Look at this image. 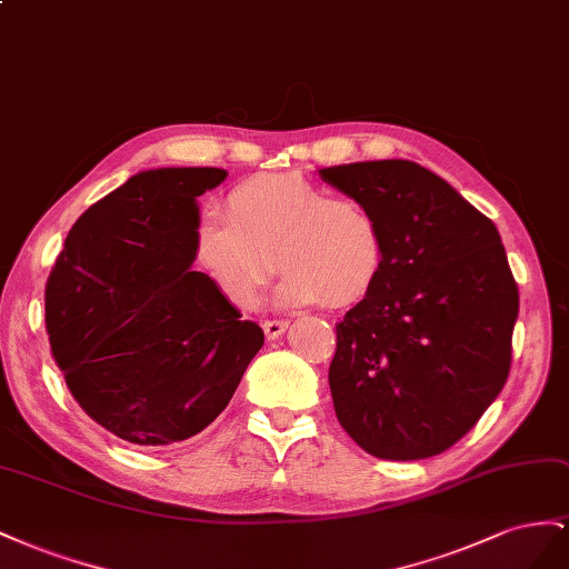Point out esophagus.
I'll return each instance as SVG.
<instances>
[{"label": "esophagus", "mask_w": 569, "mask_h": 569, "mask_svg": "<svg viewBox=\"0 0 569 569\" xmlns=\"http://www.w3.org/2000/svg\"><path fill=\"white\" fill-rule=\"evenodd\" d=\"M262 329H264V333H267L269 340H276V338H279V336L288 329V321H286V319H267V321L262 323Z\"/></svg>", "instance_id": "1"}]
</instances>
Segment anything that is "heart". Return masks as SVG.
I'll return each mask as SVG.
<instances>
[{
    "mask_svg": "<svg viewBox=\"0 0 569 569\" xmlns=\"http://www.w3.org/2000/svg\"><path fill=\"white\" fill-rule=\"evenodd\" d=\"M198 254L226 300L254 307L273 269L276 300L286 307L360 302L383 269V236L375 214L348 194L302 173H264L229 194V217L209 212Z\"/></svg>",
    "mask_w": 569,
    "mask_h": 569,
    "instance_id": "1",
    "label": "heart"
}]
</instances>
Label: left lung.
<instances>
[{"mask_svg":"<svg viewBox=\"0 0 569 569\" xmlns=\"http://www.w3.org/2000/svg\"><path fill=\"white\" fill-rule=\"evenodd\" d=\"M383 236L375 288L336 323L329 386L352 441L425 460L472 429L510 375L519 293L496 223L408 159L319 169Z\"/></svg>","mask_w":569,"mask_h":569,"instance_id":"left-lung-1","label":"left lung"}]
</instances>
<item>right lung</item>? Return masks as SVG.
<instances>
[{"instance_id": "right-lung-1", "label": "right lung", "mask_w": 569, "mask_h": 569, "mask_svg": "<svg viewBox=\"0 0 569 569\" xmlns=\"http://www.w3.org/2000/svg\"><path fill=\"white\" fill-rule=\"evenodd\" d=\"M223 169L140 171L94 202L44 290L52 355L97 425L136 446H171L223 412L264 331L202 271L198 198Z\"/></svg>"}]
</instances>
